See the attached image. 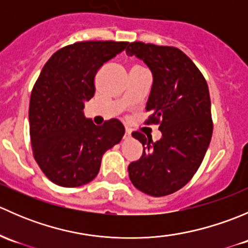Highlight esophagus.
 Segmentation results:
<instances>
[{"label":"esophagus","mask_w":248,"mask_h":248,"mask_svg":"<svg viewBox=\"0 0 248 248\" xmlns=\"http://www.w3.org/2000/svg\"><path fill=\"white\" fill-rule=\"evenodd\" d=\"M131 138V131L129 129H126V133H124V139Z\"/></svg>","instance_id":"esophagus-1"}]
</instances>
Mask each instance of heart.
Instances as JSON below:
<instances>
[{
  "label": "heart",
  "instance_id": "1",
  "mask_svg": "<svg viewBox=\"0 0 248 248\" xmlns=\"http://www.w3.org/2000/svg\"><path fill=\"white\" fill-rule=\"evenodd\" d=\"M134 67H142V66H140V64H136V66Z\"/></svg>",
  "mask_w": 248,
  "mask_h": 248
}]
</instances>
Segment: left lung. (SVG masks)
<instances>
[{"mask_svg":"<svg viewBox=\"0 0 248 248\" xmlns=\"http://www.w3.org/2000/svg\"><path fill=\"white\" fill-rule=\"evenodd\" d=\"M126 52L141 59L154 74L146 124H159L162 138L152 142L136 131L142 155L128 166L134 187L152 197L179 191L194 176L212 137L211 101L202 72L175 46L133 42Z\"/></svg>","mask_w":248,"mask_h":248,"instance_id":"1","label":"left lung"}]
</instances>
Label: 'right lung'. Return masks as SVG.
<instances>
[{
    "instance_id": "1",
    "label": "right lung",
    "mask_w": 248,
    "mask_h": 248,
    "mask_svg": "<svg viewBox=\"0 0 248 248\" xmlns=\"http://www.w3.org/2000/svg\"><path fill=\"white\" fill-rule=\"evenodd\" d=\"M127 44L77 42L57 50L44 64L30 99V137L37 164L54 184H89L98 174L104 152L121 141L124 127L119 120L96 126L82 109L96 91L98 69Z\"/></svg>"
}]
</instances>
